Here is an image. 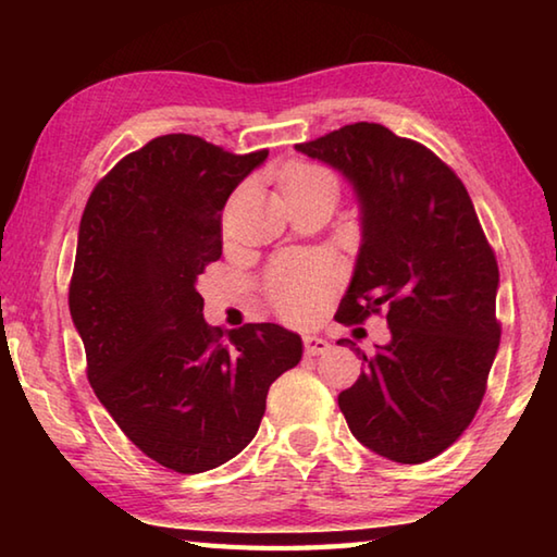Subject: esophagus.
Segmentation results:
<instances>
[{
  "mask_svg": "<svg viewBox=\"0 0 557 557\" xmlns=\"http://www.w3.org/2000/svg\"><path fill=\"white\" fill-rule=\"evenodd\" d=\"M329 348H332V344L326 342V338L322 336H305V354L307 356H322L326 354Z\"/></svg>",
  "mask_w": 557,
  "mask_h": 557,
  "instance_id": "esophagus-1",
  "label": "esophagus"
}]
</instances>
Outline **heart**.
Wrapping results in <instances>:
<instances>
[{
	"label": "heart",
	"mask_w": 557,
	"mask_h": 557,
	"mask_svg": "<svg viewBox=\"0 0 557 557\" xmlns=\"http://www.w3.org/2000/svg\"><path fill=\"white\" fill-rule=\"evenodd\" d=\"M319 186L336 188L334 176L319 166L297 164L282 178V196L285 201L297 199L301 194L314 191ZM336 285L334 262L322 256H287L280 258L268 272V292L272 305L282 317L301 322L319 312L326 297Z\"/></svg>",
	"instance_id": "b5f03b06"
}]
</instances>
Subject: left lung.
Masks as SVG:
<instances>
[{
  "mask_svg": "<svg viewBox=\"0 0 557 557\" xmlns=\"http://www.w3.org/2000/svg\"><path fill=\"white\" fill-rule=\"evenodd\" d=\"M351 182L363 240L336 322L385 312L391 342L338 408L354 437L400 465L455 445L486 393L498 351V265L465 184L425 145L354 122L297 145ZM338 344H351L342 338Z\"/></svg>",
  "mask_w": 557,
  "mask_h": 557,
  "instance_id": "1",
  "label": "left lung"
}]
</instances>
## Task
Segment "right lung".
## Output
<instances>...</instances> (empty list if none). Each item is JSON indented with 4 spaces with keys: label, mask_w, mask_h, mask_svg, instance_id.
<instances>
[{
    "label": "right lung",
    "mask_w": 557,
    "mask_h": 557,
    "mask_svg": "<svg viewBox=\"0 0 557 557\" xmlns=\"http://www.w3.org/2000/svg\"><path fill=\"white\" fill-rule=\"evenodd\" d=\"M268 149L154 137L92 188L69 287L88 381L120 430L178 474L221 467L256 437L270 385L301 338L280 324L209 326L196 289L221 258V211Z\"/></svg>",
    "instance_id": "right-lung-1"
}]
</instances>
